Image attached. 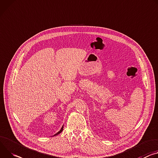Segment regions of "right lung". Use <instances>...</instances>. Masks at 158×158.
Instances as JSON below:
<instances>
[{
	"label": "right lung",
	"instance_id": "add662e5",
	"mask_svg": "<svg viewBox=\"0 0 158 158\" xmlns=\"http://www.w3.org/2000/svg\"><path fill=\"white\" fill-rule=\"evenodd\" d=\"M63 128H64V125L62 127V128H61V129H60V130L58 132H57V133H56L53 136H55V135H58V134H60L62 132V131H63Z\"/></svg>",
	"mask_w": 158,
	"mask_h": 158
}]
</instances>
